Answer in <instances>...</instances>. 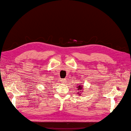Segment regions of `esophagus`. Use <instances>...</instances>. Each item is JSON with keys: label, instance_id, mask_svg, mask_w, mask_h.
<instances>
[{"label": "esophagus", "instance_id": "1", "mask_svg": "<svg viewBox=\"0 0 131 131\" xmlns=\"http://www.w3.org/2000/svg\"><path fill=\"white\" fill-rule=\"evenodd\" d=\"M61 81L62 82V83H65L66 82V80L65 79H62L61 80Z\"/></svg>", "mask_w": 131, "mask_h": 131}]
</instances>
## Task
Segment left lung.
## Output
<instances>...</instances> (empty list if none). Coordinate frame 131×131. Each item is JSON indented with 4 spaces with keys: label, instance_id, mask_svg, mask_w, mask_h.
Masks as SVG:
<instances>
[{
    "label": "left lung",
    "instance_id": "8db88e82",
    "mask_svg": "<svg viewBox=\"0 0 131 131\" xmlns=\"http://www.w3.org/2000/svg\"><path fill=\"white\" fill-rule=\"evenodd\" d=\"M78 90H81V89H82V86H80V85H79V86L78 87ZM82 91H81V92H82Z\"/></svg>",
    "mask_w": 131,
    "mask_h": 131
}]
</instances>
